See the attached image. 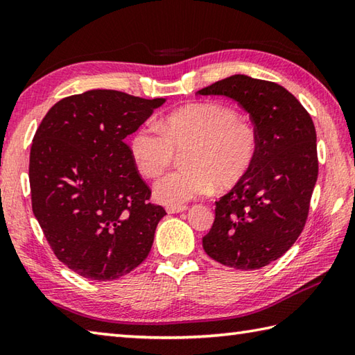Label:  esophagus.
<instances>
[{"instance_id":"34e87169","label":"esophagus","mask_w":355,"mask_h":355,"mask_svg":"<svg viewBox=\"0 0 355 355\" xmlns=\"http://www.w3.org/2000/svg\"><path fill=\"white\" fill-rule=\"evenodd\" d=\"M187 209L186 205H175V206H168L166 207V211L168 214H178V212H183Z\"/></svg>"}]
</instances>
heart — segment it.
Returning <instances> with one entry per match:
<instances>
[{"label": "heart", "instance_id": "obj_1", "mask_svg": "<svg viewBox=\"0 0 355 355\" xmlns=\"http://www.w3.org/2000/svg\"><path fill=\"white\" fill-rule=\"evenodd\" d=\"M257 132L231 106L192 103L166 114L155 124L134 130L129 150L138 172L155 178L183 152V169L166 173L154 187L164 205H182L211 187L229 189L251 171L257 157Z\"/></svg>", "mask_w": 355, "mask_h": 355}]
</instances>
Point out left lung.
<instances>
[{
	"instance_id": "1",
	"label": "left lung",
	"mask_w": 355,
	"mask_h": 355,
	"mask_svg": "<svg viewBox=\"0 0 355 355\" xmlns=\"http://www.w3.org/2000/svg\"><path fill=\"white\" fill-rule=\"evenodd\" d=\"M197 94L237 101L259 141L251 171L215 201L203 249L225 266L260 269L280 259L306 225L318 175L314 123L302 103L272 81L232 75Z\"/></svg>"
}]
</instances>
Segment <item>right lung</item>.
Masks as SVG:
<instances>
[{"instance_id": "obj_1", "label": "right lung", "mask_w": 355, "mask_h": 355, "mask_svg": "<svg viewBox=\"0 0 355 355\" xmlns=\"http://www.w3.org/2000/svg\"><path fill=\"white\" fill-rule=\"evenodd\" d=\"M163 103L87 90L55 103L35 132L33 215L57 259L89 280H116L134 270L166 215L150 203V187L124 143Z\"/></svg>"}]
</instances>
